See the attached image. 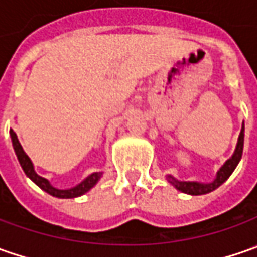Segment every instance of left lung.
I'll return each instance as SVG.
<instances>
[{
    "label": "left lung",
    "instance_id": "left-lung-1",
    "mask_svg": "<svg viewBox=\"0 0 257 257\" xmlns=\"http://www.w3.org/2000/svg\"><path fill=\"white\" fill-rule=\"evenodd\" d=\"M243 143H244V124L242 125V132H240V136H239V142H237V146H236L234 154H233L226 163L223 164V167L217 172V176H216V179H214L213 183L203 184V183L196 182H179V180H176L172 176H169V180H170L172 184H174V187L177 190H180L183 193H187V194H193V196H199V194H206V193L213 192L214 189H217L222 183H224L230 177L233 170L239 164L240 159H242Z\"/></svg>",
    "mask_w": 257,
    "mask_h": 257
}]
</instances>
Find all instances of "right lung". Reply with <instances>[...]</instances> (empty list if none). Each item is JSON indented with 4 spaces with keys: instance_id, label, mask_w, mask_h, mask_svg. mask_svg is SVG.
<instances>
[{
    "instance_id": "right-lung-1",
    "label": "right lung",
    "mask_w": 257,
    "mask_h": 257,
    "mask_svg": "<svg viewBox=\"0 0 257 257\" xmlns=\"http://www.w3.org/2000/svg\"><path fill=\"white\" fill-rule=\"evenodd\" d=\"M10 134H11V140H13L15 154H17L18 162L21 164V167H23V170H24L25 174H27L38 187H41L44 192H47L48 194H51V196L61 197V199H73V197H78V196H81V194H84V193L88 192L94 184L98 182V179L101 177V173H93L91 176H88V177L85 179L84 182H81L78 186H75L73 189H68V190H58V189L53 187V186L48 183V180H45L44 177L38 176V174L34 172V166L31 163L30 157H28V156L25 154L24 150H23L21 144H20L18 139H17V134L14 133V130H10Z\"/></svg>"
}]
</instances>
